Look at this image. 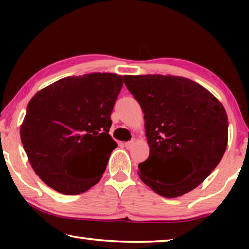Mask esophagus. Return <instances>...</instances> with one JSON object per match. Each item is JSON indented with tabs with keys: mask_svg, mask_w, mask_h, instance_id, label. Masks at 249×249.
<instances>
[{
	"mask_svg": "<svg viewBox=\"0 0 249 249\" xmlns=\"http://www.w3.org/2000/svg\"><path fill=\"white\" fill-rule=\"evenodd\" d=\"M135 145V142L134 141H129V142H125V147L127 149H129V148H132V147Z\"/></svg>",
	"mask_w": 249,
	"mask_h": 249,
	"instance_id": "obj_1",
	"label": "esophagus"
}]
</instances>
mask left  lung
I'll return each mask as SVG.
<instances>
[{"instance_id":"8db88e82","label":"left lung","mask_w":249,"mask_h":249,"mask_svg":"<svg viewBox=\"0 0 249 249\" xmlns=\"http://www.w3.org/2000/svg\"><path fill=\"white\" fill-rule=\"evenodd\" d=\"M124 83L144 113L149 157L138 166L141 180L163 197L196 189L226 150L224 107L201 84L179 75H124ZM180 163L189 165L191 174L174 181L170 167Z\"/></svg>"}]
</instances>
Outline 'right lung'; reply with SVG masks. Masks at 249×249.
Wrapping results in <instances>:
<instances>
[{
    "mask_svg": "<svg viewBox=\"0 0 249 249\" xmlns=\"http://www.w3.org/2000/svg\"><path fill=\"white\" fill-rule=\"evenodd\" d=\"M123 79L108 72L67 77L29 101L20 140L33 170L48 187L75 196L102 178L117 146L108 130Z\"/></svg>",
    "mask_w": 249,
    "mask_h": 249,
    "instance_id": "1",
    "label": "right lung"
}]
</instances>
